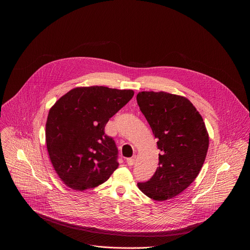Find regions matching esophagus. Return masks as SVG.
Here are the masks:
<instances>
[{"mask_svg":"<svg viewBox=\"0 0 250 250\" xmlns=\"http://www.w3.org/2000/svg\"><path fill=\"white\" fill-rule=\"evenodd\" d=\"M135 159H136V156H133V157H130V158H127L126 159V163L128 166H132L135 162Z\"/></svg>","mask_w":250,"mask_h":250,"instance_id":"esophagus-1","label":"esophagus"}]
</instances>
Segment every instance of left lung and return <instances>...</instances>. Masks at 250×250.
I'll return each mask as SVG.
<instances>
[{
	"mask_svg": "<svg viewBox=\"0 0 250 250\" xmlns=\"http://www.w3.org/2000/svg\"><path fill=\"white\" fill-rule=\"evenodd\" d=\"M136 101L157 138L159 167L139 190L155 201H166L187 189L197 178L208 148L202 116L185 97L166 92H139Z\"/></svg>",
	"mask_w": 250,
	"mask_h": 250,
	"instance_id": "8db88e82",
	"label": "left lung"
}]
</instances>
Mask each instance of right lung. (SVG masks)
Returning <instances> with one entry per match:
<instances>
[{"label": "right lung", "instance_id": "right-lung-1", "mask_svg": "<svg viewBox=\"0 0 250 250\" xmlns=\"http://www.w3.org/2000/svg\"><path fill=\"white\" fill-rule=\"evenodd\" d=\"M132 90L77 87L49 110L45 137L50 161L61 181L77 191L95 188L119 167L118 148L104 126L133 97Z\"/></svg>", "mask_w": 250, "mask_h": 250}]
</instances>
